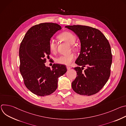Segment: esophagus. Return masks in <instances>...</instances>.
Instances as JSON below:
<instances>
[{"mask_svg": "<svg viewBox=\"0 0 126 126\" xmlns=\"http://www.w3.org/2000/svg\"><path fill=\"white\" fill-rule=\"evenodd\" d=\"M66 68H67V70H69V69H71V67H70V66H67L66 67Z\"/></svg>", "mask_w": 126, "mask_h": 126, "instance_id": "esophagus-1", "label": "esophagus"}]
</instances>
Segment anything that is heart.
<instances>
[{
  "label": "heart",
  "mask_w": 126,
  "mask_h": 126,
  "mask_svg": "<svg viewBox=\"0 0 126 126\" xmlns=\"http://www.w3.org/2000/svg\"><path fill=\"white\" fill-rule=\"evenodd\" d=\"M58 38L65 41L71 45H73L76 41V36L71 32L65 31L58 36ZM49 48L51 53H54L56 52L57 50V46L55 41L51 39L49 42ZM75 58V55L74 53H71L68 55H60L56 57L55 59V62L57 63L63 65H70Z\"/></svg>",
  "instance_id": "heart-1"
}]
</instances>
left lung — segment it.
Here are the masks:
<instances>
[{"label": "left lung", "mask_w": 126, "mask_h": 126, "mask_svg": "<svg viewBox=\"0 0 126 126\" xmlns=\"http://www.w3.org/2000/svg\"><path fill=\"white\" fill-rule=\"evenodd\" d=\"M78 36L81 50L76 64L82 67L77 71L72 83L73 90L81 95L90 96L98 93L104 86L110 75L112 55L110 44L98 29L83 25L66 26ZM87 68L84 71L83 67Z\"/></svg>", "instance_id": "8db88e82"}]
</instances>
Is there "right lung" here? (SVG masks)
Listing matches in <instances>:
<instances>
[{"instance_id":"add662e5","label":"right lung","mask_w":126,"mask_h":126,"mask_svg":"<svg viewBox=\"0 0 126 126\" xmlns=\"http://www.w3.org/2000/svg\"><path fill=\"white\" fill-rule=\"evenodd\" d=\"M61 27L54 23H42L31 27L20 44V71L27 88L33 94L45 96L54 92L58 78L67 71L65 66L54 64L46 67V58L50 54L49 42Z\"/></svg>"}]
</instances>
